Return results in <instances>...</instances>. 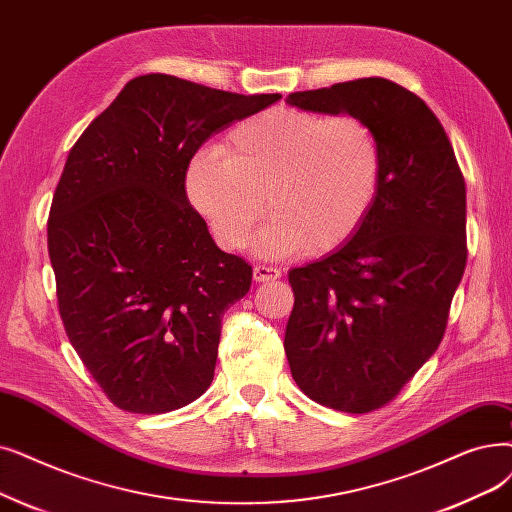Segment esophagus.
I'll list each match as a JSON object with an SVG mask.
<instances>
[{
	"label": "esophagus",
	"instance_id": "1",
	"mask_svg": "<svg viewBox=\"0 0 512 512\" xmlns=\"http://www.w3.org/2000/svg\"><path fill=\"white\" fill-rule=\"evenodd\" d=\"M282 276V272L278 268H274V265H255L253 268V278L257 282H274Z\"/></svg>",
	"mask_w": 512,
	"mask_h": 512
}]
</instances>
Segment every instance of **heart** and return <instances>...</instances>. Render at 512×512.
<instances>
[{
  "label": "heart",
  "mask_w": 512,
  "mask_h": 512,
  "mask_svg": "<svg viewBox=\"0 0 512 512\" xmlns=\"http://www.w3.org/2000/svg\"><path fill=\"white\" fill-rule=\"evenodd\" d=\"M383 180V148L368 121L270 108L230 129L224 146L190 161L186 188L226 249L249 242L265 205L257 249L286 257L326 253L362 228Z\"/></svg>",
  "instance_id": "b5f03b06"
}]
</instances>
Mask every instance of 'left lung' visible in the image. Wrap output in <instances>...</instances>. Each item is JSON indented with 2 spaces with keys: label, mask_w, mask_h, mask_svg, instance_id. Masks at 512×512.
Instances as JSON below:
<instances>
[{
  "label": "left lung",
  "mask_w": 512,
  "mask_h": 512,
  "mask_svg": "<svg viewBox=\"0 0 512 512\" xmlns=\"http://www.w3.org/2000/svg\"><path fill=\"white\" fill-rule=\"evenodd\" d=\"M291 106L370 123L383 148L376 203L345 247L288 272L284 351L299 389L349 414L389 404L439 347L466 265V186L433 110L368 77L297 92Z\"/></svg>",
  "instance_id": "8db88e82"
}]
</instances>
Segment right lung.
<instances>
[{
	"mask_svg": "<svg viewBox=\"0 0 512 512\" xmlns=\"http://www.w3.org/2000/svg\"><path fill=\"white\" fill-rule=\"evenodd\" d=\"M280 98L150 73L71 148L48 219L58 311L117 408L171 412L209 389L221 318L249 293L253 268L213 242L186 171L211 136Z\"/></svg>",
	"mask_w": 512,
	"mask_h": 512,
	"instance_id": "obj_1",
	"label": "right lung"
}]
</instances>
